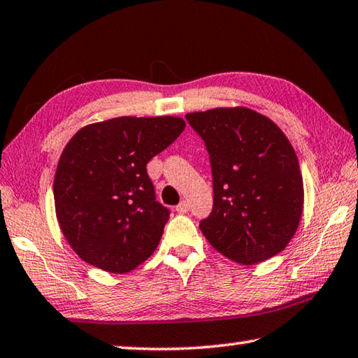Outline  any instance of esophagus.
<instances>
[{
  "instance_id": "34e87169",
  "label": "esophagus",
  "mask_w": 358,
  "mask_h": 358,
  "mask_svg": "<svg viewBox=\"0 0 358 358\" xmlns=\"http://www.w3.org/2000/svg\"><path fill=\"white\" fill-rule=\"evenodd\" d=\"M175 211H177L178 214H186L189 211V205L187 201H181L180 205H177V208H175Z\"/></svg>"
}]
</instances>
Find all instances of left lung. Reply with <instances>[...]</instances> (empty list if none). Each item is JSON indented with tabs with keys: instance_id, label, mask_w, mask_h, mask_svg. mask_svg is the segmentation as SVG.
<instances>
[{
	"instance_id": "left-lung-1",
	"label": "left lung",
	"mask_w": 358,
	"mask_h": 358,
	"mask_svg": "<svg viewBox=\"0 0 358 358\" xmlns=\"http://www.w3.org/2000/svg\"><path fill=\"white\" fill-rule=\"evenodd\" d=\"M213 171V211L200 222L208 242L237 264L267 261L287 247L303 214L298 157L278 125L245 107L187 113Z\"/></svg>"
}]
</instances>
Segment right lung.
<instances>
[{"label": "right lung", "mask_w": 358, "mask_h": 358, "mask_svg": "<svg viewBox=\"0 0 358 358\" xmlns=\"http://www.w3.org/2000/svg\"><path fill=\"white\" fill-rule=\"evenodd\" d=\"M185 127L175 116H121L69 139L54 177L55 214L87 264L127 273L157 250L169 209L157 201L145 166Z\"/></svg>", "instance_id": "right-lung-1"}]
</instances>
